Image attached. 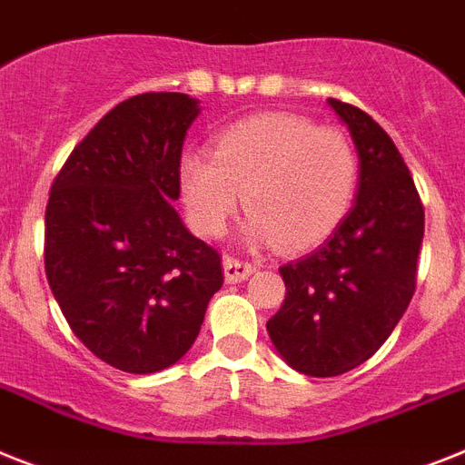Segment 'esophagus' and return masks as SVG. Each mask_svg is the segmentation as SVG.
Segmentation results:
<instances>
[{"label": "esophagus", "mask_w": 465, "mask_h": 465, "mask_svg": "<svg viewBox=\"0 0 465 465\" xmlns=\"http://www.w3.org/2000/svg\"><path fill=\"white\" fill-rule=\"evenodd\" d=\"M256 266L249 263V261L232 259V256H225L223 259V273L228 282H240V280H247L249 275L254 273Z\"/></svg>", "instance_id": "34e87169"}]
</instances>
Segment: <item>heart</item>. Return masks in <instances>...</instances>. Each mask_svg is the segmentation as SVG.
Instances as JSON below:
<instances>
[{
	"instance_id": "b5f03b06",
	"label": "heart",
	"mask_w": 465,
	"mask_h": 465,
	"mask_svg": "<svg viewBox=\"0 0 465 465\" xmlns=\"http://www.w3.org/2000/svg\"><path fill=\"white\" fill-rule=\"evenodd\" d=\"M356 187L359 154L342 130L282 111L242 118L218 133L213 154L187 152L180 161V192L199 235H221L244 192L247 235L290 252L328 240Z\"/></svg>"
}]
</instances>
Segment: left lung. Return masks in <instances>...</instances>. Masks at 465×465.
<instances>
[{"mask_svg":"<svg viewBox=\"0 0 465 465\" xmlns=\"http://www.w3.org/2000/svg\"><path fill=\"white\" fill-rule=\"evenodd\" d=\"M330 109L359 154V190L340 228L316 252L280 268L285 302L266 323L282 361L311 378L361 366L397 328L416 290L425 213L392 137L366 111Z\"/></svg>","mask_w":465,"mask_h":465,"instance_id":"obj_1","label":"left lung"}]
</instances>
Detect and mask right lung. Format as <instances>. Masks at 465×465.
<instances>
[{
	"instance_id": "obj_1",
	"label": "right lung",
	"mask_w": 465,
	"mask_h": 465,
	"mask_svg": "<svg viewBox=\"0 0 465 465\" xmlns=\"http://www.w3.org/2000/svg\"><path fill=\"white\" fill-rule=\"evenodd\" d=\"M199 102L144 92L106 114L54 178L45 271L80 342L125 373H156L187 354L221 254L185 228L180 156Z\"/></svg>"
}]
</instances>
